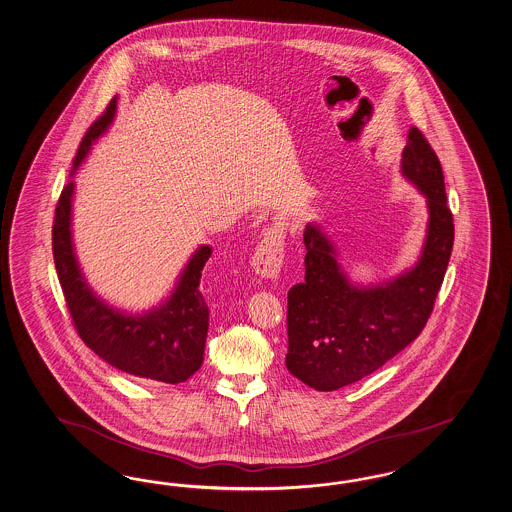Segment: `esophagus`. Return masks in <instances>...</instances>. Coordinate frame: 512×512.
I'll return each mask as SVG.
<instances>
[{
    "label": "esophagus",
    "instance_id": "esophagus-1",
    "mask_svg": "<svg viewBox=\"0 0 512 512\" xmlns=\"http://www.w3.org/2000/svg\"><path fill=\"white\" fill-rule=\"evenodd\" d=\"M285 263V231L281 227H270L264 231L263 240L251 257L253 272L264 279H277Z\"/></svg>",
    "mask_w": 512,
    "mask_h": 512
}]
</instances>
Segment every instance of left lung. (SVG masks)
I'll return each instance as SVG.
<instances>
[{"instance_id": "left-lung-1", "label": "left lung", "mask_w": 512, "mask_h": 512, "mask_svg": "<svg viewBox=\"0 0 512 512\" xmlns=\"http://www.w3.org/2000/svg\"><path fill=\"white\" fill-rule=\"evenodd\" d=\"M401 175L427 199V235L414 266L380 283L352 281L322 227L305 225V279L289 291L287 369L317 391L354 384L380 369L425 328L449 264L455 225L443 171L412 126Z\"/></svg>"}]
</instances>
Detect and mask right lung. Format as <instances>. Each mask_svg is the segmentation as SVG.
Returning a JSON list of instances; mask_svg holds the SVG:
<instances>
[{
  "instance_id": "right-lung-1",
  "label": "right lung",
  "mask_w": 512,
  "mask_h": 512,
  "mask_svg": "<svg viewBox=\"0 0 512 512\" xmlns=\"http://www.w3.org/2000/svg\"><path fill=\"white\" fill-rule=\"evenodd\" d=\"M117 100L85 134L70 177L76 175L93 143L108 132L117 113ZM74 179L63 188L52 229L54 263L70 317L83 343L111 367L166 384L186 382L201 367L208 332V307L199 292L201 272L212 248L195 249L162 302L141 313H128L102 300L83 276L72 240Z\"/></svg>"
}]
</instances>
